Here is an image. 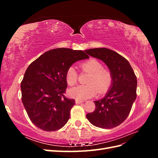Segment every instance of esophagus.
Wrapping results in <instances>:
<instances>
[{
    "mask_svg": "<svg viewBox=\"0 0 158 158\" xmlns=\"http://www.w3.org/2000/svg\"><path fill=\"white\" fill-rule=\"evenodd\" d=\"M83 102H84L83 101H81V100H78V99H76V101H75V103L76 104H80V103H82Z\"/></svg>",
    "mask_w": 158,
    "mask_h": 158,
    "instance_id": "esophagus-1",
    "label": "esophagus"
}]
</instances>
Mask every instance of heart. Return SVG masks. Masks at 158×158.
Masks as SVG:
<instances>
[{"label": "heart", "mask_w": 158, "mask_h": 158, "mask_svg": "<svg viewBox=\"0 0 158 158\" xmlns=\"http://www.w3.org/2000/svg\"><path fill=\"white\" fill-rule=\"evenodd\" d=\"M82 71L89 73L85 85H78L70 89L69 94L72 98L84 100L95 96L98 92L103 94L109 89L113 82L111 71L103 68L102 64L95 59H90L80 64ZM78 79V74L73 66L66 71V80L68 84L74 85Z\"/></svg>", "instance_id": "obj_1"}]
</instances>
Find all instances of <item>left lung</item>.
<instances>
[{"instance_id":"obj_1","label":"left lung","mask_w":158,"mask_h":158,"mask_svg":"<svg viewBox=\"0 0 158 158\" xmlns=\"http://www.w3.org/2000/svg\"><path fill=\"white\" fill-rule=\"evenodd\" d=\"M85 52L102 60L113 76L107 93L103 98L94 102L95 111L88 113L86 118L99 128L116 127L125 121L136 98V76L128 61L115 51L103 47Z\"/></svg>"}]
</instances>
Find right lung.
I'll return each instance as SVG.
<instances>
[{"instance_id": "add662e5", "label": "right lung", "mask_w": 158, "mask_h": 158, "mask_svg": "<svg viewBox=\"0 0 158 158\" xmlns=\"http://www.w3.org/2000/svg\"><path fill=\"white\" fill-rule=\"evenodd\" d=\"M88 58L83 51L57 48L45 52L28 66L21 82L22 101L37 127L51 132L66 125L75 104L74 99L64 95L66 71L76 61Z\"/></svg>"}]
</instances>
